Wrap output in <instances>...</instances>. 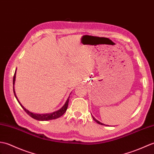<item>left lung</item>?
I'll return each instance as SVG.
<instances>
[{
	"mask_svg": "<svg viewBox=\"0 0 154 154\" xmlns=\"http://www.w3.org/2000/svg\"><path fill=\"white\" fill-rule=\"evenodd\" d=\"M93 117V119H94V120L95 121V122H97V123L98 124H100V125H105L104 124H103V123H101V122H100V121H98L97 120V119H95L94 117Z\"/></svg>",
	"mask_w": 154,
	"mask_h": 154,
	"instance_id": "left-lung-1",
	"label": "left lung"
}]
</instances>
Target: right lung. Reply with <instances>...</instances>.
I'll return each instance as SVG.
<instances>
[{
  "instance_id": "right-lung-1",
  "label": "right lung",
  "mask_w": 154,
  "mask_h": 154,
  "mask_svg": "<svg viewBox=\"0 0 154 154\" xmlns=\"http://www.w3.org/2000/svg\"><path fill=\"white\" fill-rule=\"evenodd\" d=\"M15 78H16V72L14 73V78H13V86L14 85V82H15ZM13 90H14V94L15 97L16 98V100H18V99L16 97V95L15 94L14 91V89L13 87ZM69 97L70 96L68 97V98L67 99V100L66 101L65 104H64L62 108H60L59 110H58L57 111H54L53 112H51V113H47V114H36V113H33V112H29L28 110H27L26 108H24L23 106L21 105V103H20L19 101L18 100V103H20V105H21V107L23 108V110L26 111V112L28 115H29L31 117H32L34 119H36V120L38 121H49V120H53V119H55L57 118H59L60 117H61L64 112H66L67 107H68V101H69Z\"/></svg>"
}]
</instances>
